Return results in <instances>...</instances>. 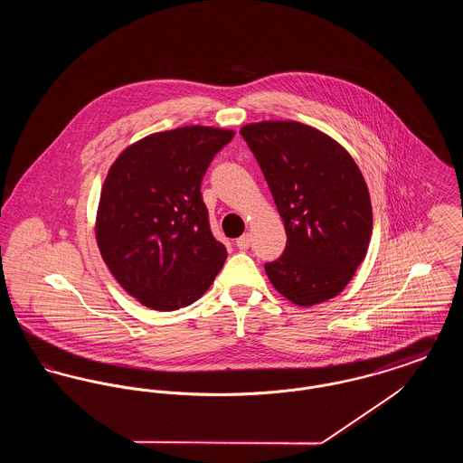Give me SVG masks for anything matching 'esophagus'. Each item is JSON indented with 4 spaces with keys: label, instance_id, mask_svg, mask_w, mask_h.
<instances>
[{
    "label": "esophagus",
    "instance_id": "34e87169",
    "mask_svg": "<svg viewBox=\"0 0 463 463\" xmlns=\"http://www.w3.org/2000/svg\"><path fill=\"white\" fill-rule=\"evenodd\" d=\"M250 244H251V236H250V234H242L241 238L236 240V246H238L240 250H248Z\"/></svg>",
    "mask_w": 463,
    "mask_h": 463
}]
</instances>
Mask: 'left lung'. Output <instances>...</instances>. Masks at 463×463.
Instances as JSON below:
<instances>
[{
  "mask_svg": "<svg viewBox=\"0 0 463 463\" xmlns=\"http://www.w3.org/2000/svg\"><path fill=\"white\" fill-rule=\"evenodd\" d=\"M241 135L287 231L285 253L265 264L267 278L297 306L330 300L368 251L373 212L364 176L344 146L304 123H248Z\"/></svg>",
  "mask_w": 463,
  "mask_h": 463,
  "instance_id": "left-lung-1",
  "label": "left lung"
}]
</instances>
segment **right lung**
I'll return each instance as SVG.
<instances>
[{
    "instance_id": "right-lung-1",
    "label": "right lung",
    "mask_w": 463,
    "mask_h": 463,
    "mask_svg": "<svg viewBox=\"0 0 463 463\" xmlns=\"http://www.w3.org/2000/svg\"><path fill=\"white\" fill-rule=\"evenodd\" d=\"M232 137L203 125L151 133L110 165L95 238L116 281L142 306L187 307L221 272L227 250L212 234L201 180Z\"/></svg>"
}]
</instances>
